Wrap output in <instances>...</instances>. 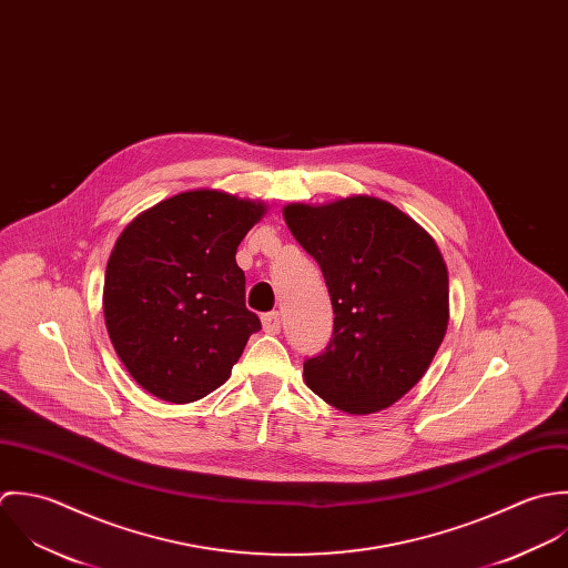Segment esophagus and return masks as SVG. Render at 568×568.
Here are the masks:
<instances>
[{"label": "esophagus", "mask_w": 568, "mask_h": 568, "mask_svg": "<svg viewBox=\"0 0 568 568\" xmlns=\"http://www.w3.org/2000/svg\"><path fill=\"white\" fill-rule=\"evenodd\" d=\"M261 323H263L265 334H278L281 332V314L278 312H270V314L261 316Z\"/></svg>", "instance_id": "1"}]
</instances>
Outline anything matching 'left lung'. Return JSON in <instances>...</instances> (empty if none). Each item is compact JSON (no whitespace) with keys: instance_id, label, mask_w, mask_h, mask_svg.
<instances>
[{"instance_id":"obj_1","label":"left lung","mask_w":568,"mask_h":568,"mask_svg":"<svg viewBox=\"0 0 568 568\" xmlns=\"http://www.w3.org/2000/svg\"><path fill=\"white\" fill-rule=\"evenodd\" d=\"M283 217L318 261L336 314L334 341L305 362V384L346 415L393 406L448 332L450 281L437 241L371 195L287 204Z\"/></svg>"}]
</instances>
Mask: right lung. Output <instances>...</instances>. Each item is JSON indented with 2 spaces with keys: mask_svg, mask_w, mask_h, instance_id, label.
I'll use <instances>...</instances> for the list:
<instances>
[{
  "mask_svg": "<svg viewBox=\"0 0 568 568\" xmlns=\"http://www.w3.org/2000/svg\"><path fill=\"white\" fill-rule=\"evenodd\" d=\"M267 204L217 189L184 191L131 220L115 239L103 285L110 341L151 395L189 404L220 388L247 338L241 239Z\"/></svg>",
  "mask_w": 568,
  "mask_h": 568,
  "instance_id": "1",
  "label": "right lung"
}]
</instances>
